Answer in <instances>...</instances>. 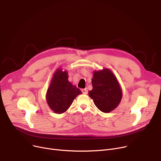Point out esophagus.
<instances>
[{"label":"esophagus","mask_w":161,"mask_h":161,"mask_svg":"<svg viewBox=\"0 0 161 161\" xmlns=\"http://www.w3.org/2000/svg\"><path fill=\"white\" fill-rule=\"evenodd\" d=\"M81 91H82V92H83V94H84V95H87V92H88V91H87V89H83L81 90Z\"/></svg>","instance_id":"1"}]
</instances>
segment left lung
<instances>
[{
  "label": "left lung",
  "instance_id": "obj_1",
  "mask_svg": "<svg viewBox=\"0 0 161 161\" xmlns=\"http://www.w3.org/2000/svg\"><path fill=\"white\" fill-rule=\"evenodd\" d=\"M91 83L92 89L89 91V96L101 112L109 113L119 104L122 89L116 76L110 70H95Z\"/></svg>",
  "mask_w": 161,
  "mask_h": 161
}]
</instances>
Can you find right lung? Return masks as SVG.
<instances>
[{"instance_id": "right-lung-1", "label": "right lung", "mask_w": 161, "mask_h": 161, "mask_svg": "<svg viewBox=\"0 0 161 161\" xmlns=\"http://www.w3.org/2000/svg\"><path fill=\"white\" fill-rule=\"evenodd\" d=\"M66 70L58 69L53 74L46 92V101L49 107L55 114L65 112L74 100L81 91L68 80Z\"/></svg>"}]
</instances>
